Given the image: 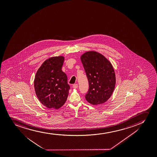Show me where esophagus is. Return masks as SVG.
<instances>
[{
	"mask_svg": "<svg viewBox=\"0 0 157 157\" xmlns=\"http://www.w3.org/2000/svg\"><path fill=\"white\" fill-rule=\"evenodd\" d=\"M73 86L74 88H78V85L77 84H74V85H73Z\"/></svg>",
	"mask_w": 157,
	"mask_h": 157,
	"instance_id": "obj_1",
	"label": "esophagus"
}]
</instances>
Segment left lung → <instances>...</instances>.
<instances>
[{
	"label": "left lung",
	"instance_id": "8db88e82",
	"mask_svg": "<svg viewBox=\"0 0 157 157\" xmlns=\"http://www.w3.org/2000/svg\"><path fill=\"white\" fill-rule=\"evenodd\" d=\"M81 59L89 84L85 98L94 105L104 103L110 98L115 86L113 65L104 56L96 51L84 53Z\"/></svg>",
	"mask_w": 157,
	"mask_h": 157
}]
</instances>
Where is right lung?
<instances>
[{
  "label": "right lung",
  "instance_id": "add662e5",
  "mask_svg": "<svg viewBox=\"0 0 157 157\" xmlns=\"http://www.w3.org/2000/svg\"><path fill=\"white\" fill-rule=\"evenodd\" d=\"M63 56L50 58L44 62L35 76L34 87L40 102L48 108L59 109L64 104L70 86L62 71Z\"/></svg>",
  "mask_w": 157,
  "mask_h": 157
}]
</instances>
